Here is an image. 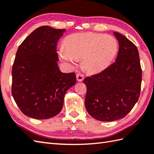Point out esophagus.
Masks as SVG:
<instances>
[{
	"label": "esophagus",
	"instance_id": "34e87169",
	"mask_svg": "<svg viewBox=\"0 0 154 154\" xmlns=\"http://www.w3.org/2000/svg\"><path fill=\"white\" fill-rule=\"evenodd\" d=\"M76 77H77V80L78 81H83L84 79V75L81 73H78L76 75Z\"/></svg>",
	"mask_w": 154,
	"mask_h": 154
}]
</instances>
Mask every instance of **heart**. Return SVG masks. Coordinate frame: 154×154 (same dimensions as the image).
Segmentation results:
<instances>
[{
	"label": "heart",
	"instance_id": "1",
	"mask_svg": "<svg viewBox=\"0 0 154 154\" xmlns=\"http://www.w3.org/2000/svg\"><path fill=\"white\" fill-rule=\"evenodd\" d=\"M118 50L116 39L112 35L93 32L71 34L60 48L61 60L74 65L76 60H82L83 68L89 73L103 70L112 61Z\"/></svg>",
	"mask_w": 154,
	"mask_h": 154
}]
</instances>
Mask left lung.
<instances>
[{
    "mask_svg": "<svg viewBox=\"0 0 154 154\" xmlns=\"http://www.w3.org/2000/svg\"><path fill=\"white\" fill-rule=\"evenodd\" d=\"M119 43L116 61L100 73L83 80L88 113L98 120L122 119L138 101L141 90L142 68L138 50L124 35L114 32Z\"/></svg>",
    "mask_w": 154,
    "mask_h": 154,
    "instance_id": "8db88e82",
    "label": "left lung"
}]
</instances>
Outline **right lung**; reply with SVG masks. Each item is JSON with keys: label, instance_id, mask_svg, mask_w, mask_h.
<instances>
[{"label": "right lung", "instance_id": "add662e5", "mask_svg": "<svg viewBox=\"0 0 154 154\" xmlns=\"http://www.w3.org/2000/svg\"><path fill=\"white\" fill-rule=\"evenodd\" d=\"M66 31L48 26L35 29L20 45L12 69V94L22 112L43 120L63 108L66 91L76 83L75 73H64L57 61V43Z\"/></svg>", "mask_w": 154, "mask_h": 154}]
</instances>
